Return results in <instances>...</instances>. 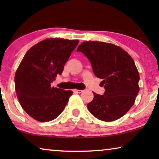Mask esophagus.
I'll use <instances>...</instances> for the list:
<instances>
[{"label":"esophagus","instance_id":"34e87169","mask_svg":"<svg viewBox=\"0 0 159 159\" xmlns=\"http://www.w3.org/2000/svg\"><path fill=\"white\" fill-rule=\"evenodd\" d=\"M73 91L75 93H80L82 92V90H77V89H75V90H74Z\"/></svg>","mask_w":159,"mask_h":159}]
</instances>
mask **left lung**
Wrapping results in <instances>:
<instances>
[{
  "label": "left lung",
  "mask_w": 159,
  "mask_h": 159,
  "mask_svg": "<svg viewBox=\"0 0 159 159\" xmlns=\"http://www.w3.org/2000/svg\"><path fill=\"white\" fill-rule=\"evenodd\" d=\"M90 61L95 76L103 80V95L93 93L87 106L100 120L113 121L123 116L133 106L139 90L140 75L131 56L111 43L87 41L78 46Z\"/></svg>",
  "instance_id": "8db88e82"
}]
</instances>
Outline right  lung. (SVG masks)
I'll use <instances>...</instances> for the list:
<instances>
[{
	"label": "right lung",
	"mask_w": 159,
	"mask_h": 159,
	"mask_svg": "<svg viewBox=\"0 0 159 159\" xmlns=\"http://www.w3.org/2000/svg\"><path fill=\"white\" fill-rule=\"evenodd\" d=\"M79 40L49 38L32 46L15 74L16 93L23 109L32 118L50 121L61 114L71 90L51 87Z\"/></svg>",
	"instance_id": "obj_1"
}]
</instances>
